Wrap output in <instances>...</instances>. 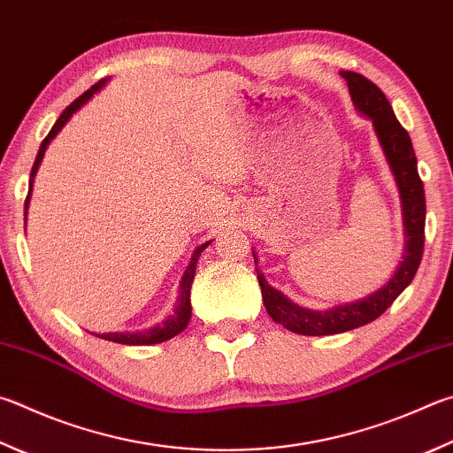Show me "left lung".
Returning <instances> with one entry per match:
<instances>
[{
  "label": "left lung",
  "instance_id": "1",
  "mask_svg": "<svg viewBox=\"0 0 453 453\" xmlns=\"http://www.w3.org/2000/svg\"><path fill=\"white\" fill-rule=\"evenodd\" d=\"M341 77L347 79L350 101L355 104L357 112L363 114L372 122L374 134L380 144L384 158L388 162L390 172L396 182L402 205V224H404V253L398 263L394 275L386 281L380 289L360 297L357 301L341 303V305L328 309H309L293 303L287 295H283L275 287L267 283L257 269V281L263 295V305H265L269 317L275 323L283 325L289 331L307 336H323L336 334L344 331H352L363 325H368L388 309L394 299L412 283L418 267H420L424 253V226H426V196L424 184L418 176V162L414 154L412 141L398 119L394 117L392 104L388 98L378 88L372 81L358 75L352 71H341ZM253 251V250H251ZM257 265V257H255Z\"/></svg>",
  "mask_w": 453,
  "mask_h": 453
}]
</instances>
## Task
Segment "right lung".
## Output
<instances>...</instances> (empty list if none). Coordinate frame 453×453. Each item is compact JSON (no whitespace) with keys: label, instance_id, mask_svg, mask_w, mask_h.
<instances>
[{"label":"right lung","instance_id":"right-lung-1","mask_svg":"<svg viewBox=\"0 0 453 453\" xmlns=\"http://www.w3.org/2000/svg\"><path fill=\"white\" fill-rule=\"evenodd\" d=\"M106 83H109V79L98 81V83L90 87L87 93L81 95L75 103H71L67 109L61 112V117L57 119V122H55L53 128H51V133L45 136L43 142H41L39 152H37V158H35V162H33V168H31V178H29V194H27V200H26V226H27V210H29V202H31L33 182H35L37 170L41 166V162H43L45 150L49 148V144H51L53 138L61 133V128L71 120L73 114H75L81 109V106H85L90 101V98L95 96V93H98V90H101ZM210 243H211V240L198 245V248L194 250L192 259H190V263H188V267H186L184 275H182V281H180V293H178L174 311H172L168 317H164L160 323H156L152 326L141 328V331L103 333V334L101 333H98V334L93 333V334L101 336V339H104V341H112V342H119V344H133V347H146V344H158V342H164V341H170L172 336H176L178 333H182L184 328L188 326V323H190V319H192L190 289H192V281H194V275H196V265H198V259H200L202 251L208 248Z\"/></svg>","mask_w":453,"mask_h":453}]
</instances>
